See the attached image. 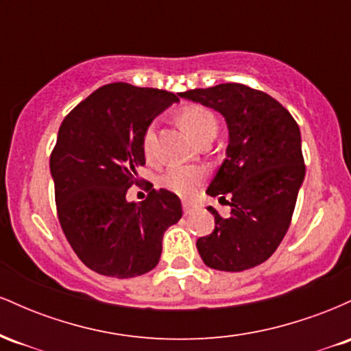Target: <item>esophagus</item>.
<instances>
[{"instance_id": "34e87169", "label": "esophagus", "mask_w": 351, "mask_h": 351, "mask_svg": "<svg viewBox=\"0 0 351 351\" xmlns=\"http://www.w3.org/2000/svg\"><path fill=\"white\" fill-rule=\"evenodd\" d=\"M195 208H196V204H193L191 201H183V211H184V215H191V213L195 211Z\"/></svg>"}]
</instances>
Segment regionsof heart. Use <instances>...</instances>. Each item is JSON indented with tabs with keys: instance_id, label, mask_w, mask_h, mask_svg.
Segmentation results:
<instances>
[{
	"instance_id": "b5f03b06",
	"label": "heart",
	"mask_w": 351,
	"mask_h": 351,
	"mask_svg": "<svg viewBox=\"0 0 351 351\" xmlns=\"http://www.w3.org/2000/svg\"><path fill=\"white\" fill-rule=\"evenodd\" d=\"M178 122L196 142L204 136H215L217 132V120L215 114L206 107L191 106L183 108L178 115ZM156 134L155 125L145 130L143 134V152L147 158H152L155 153ZM204 180V171L196 167H173L165 173L163 184L180 196H191L198 191Z\"/></svg>"
}]
</instances>
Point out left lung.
I'll return each mask as SVG.
<instances>
[{"instance_id": "8db88e82", "label": "left lung", "mask_w": 351, "mask_h": 351, "mask_svg": "<svg viewBox=\"0 0 351 351\" xmlns=\"http://www.w3.org/2000/svg\"><path fill=\"white\" fill-rule=\"evenodd\" d=\"M180 97L213 108L228 125L226 158L206 189L213 198L231 195V213L215 208V231L196 247L208 267L241 272L263 264L279 247L304 183L299 125L271 95L219 84Z\"/></svg>"}]
</instances>
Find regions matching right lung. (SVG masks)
<instances>
[{
	"label": "right lung",
	"mask_w": 351,
	"mask_h": 351,
	"mask_svg": "<svg viewBox=\"0 0 351 351\" xmlns=\"http://www.w3.org/2000/svg\"><path fill=\"white\" fill-rule=\"evenodd\" d=\"M178 102L171 92L115 82L60 123L49 162L59 223L79 259L97 274L128 279L152 271L165 231L183 216L168 189H153L140 203L127 199L145 165V130Z\"/></svg>",
	"instance_id": "right-lung-1"
}]
</instances>
